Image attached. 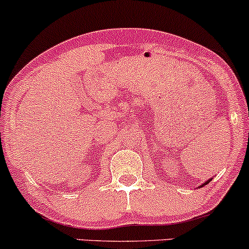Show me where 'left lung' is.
Listing matches in <instances>:
<instances>
[{"instance_id":"left-lung-1","label":"left lung","mask_w":249,"mask_h":249,"mask_svg":"<svg viewBox=\"0 0 249 249\" xmlns=\"http://www.w3.org/2000/svg\"><path fill=\"white\" fill-rule=\"evenodd\" d=\"M209 181H211V180H207V181H206V182H205V185H206V183H208V182H209Z\"/></svg>"}]
</instances>
